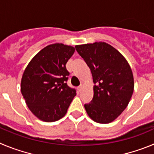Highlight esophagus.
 I'll list each match as a JSON object with an SVG mask.
<instances>
[{"label":"esophagus","mask_w":154,"mask_h":154,"mask_svg":"<svg viewBox=\"0 0 154 154\" xmlns=\"http://www.w3.org/2000/svg\"><path fill=\"white\" fill-rule=\"evenodd\" d=\"M81 90H82V86H80V87H77V91H78L79 92H80V91H81Z\"/></svg>","instance_id":"obj_1"}]
</instances>
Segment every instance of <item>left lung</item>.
Segmentation results:
<instances>
[{"mask_svg": "<svg viewBox=\"0 0 154 154\" xmlns=\"http://www.w3.org/2000/svg\"><path fill=\"white\" fill-rule=\"evenodd\" d=\"M76 50L91 69L94 97L84 104L94 121L109 124L126 109L134 89V75L128 62L113 47L105 42L76 45Z\"/></svg>", "mask_w": 154, "mask_h": 154, "instance_id": "left-lung-1", "label": "left lung"}]
</instances>
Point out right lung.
<instances>
[{"mask_svg": "<svg viewBox=\"0 0 154 154\" xmlns=\"http://www.w3.org/2000/svg\"><path fill=\"white\" fill-rule=\"evenodd\" d=\"M75 48L57 43L43 48L23 71L20 91L33 114L44 122L64 117L76 91L67 85L66 63Z\"/></svg>", "mask_w": 154, "mask_h": 154, "instance_id": "1", "label": "right lung"}]
</instances>
